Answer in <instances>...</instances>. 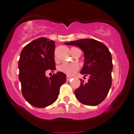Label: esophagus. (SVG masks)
Returning <instances> with one entry per match:
<instances>
[{
    "instance_id": "esophagus-1",
    "label": "esophagus",
    "mask_w": 134,
    "mask_h": 134,
    "mask_svg": "<svg viewBox=\"0 0 134 134\" xmlns=\"http://www.w3.org/2000/svg\"><path fill=\"white\" fill-rule=\"evenodd\" d=\"M71 79V77H69V76L67 77V81H69Z\"/></svg>"
}]
</instances>
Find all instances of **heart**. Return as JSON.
I'll return each instance as SVG.
<instances>
[{
    "instance_id": "1",
    "label": "heart",
    "mask_w": 134,
    "mask_h": 134,
    "mask_svg": "<svg viewBox=\"0 0 134 134\" xmlns=\"http://www.w3.org/2000/svg\"><path fill=\"white\" fill-rule=\"evenodd\" d=\"M58 69L68 76H73L79 70V66L75 63H64L59 66Z\"/></svg>"
}]
</instances>
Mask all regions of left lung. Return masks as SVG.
<instances>
[{"instance_id":"obj_1","label":"left lung","mask_w":134,"mask_h":134,"mask_svg":"<svg viewBox=\"0 0 134 134\" xmlns=\"http://www.w3.org/2000/svg\"><path fill=\"white\" fill-rule=\"evenodd\" d=\"M65 44L77 46L83 51L84 65L80 73L89 76L87 82L80 79V86L75 90L77 99L86 105L99 104L107 97L112 84L110 51L103 43L91 38L71 41Z\"/></svg>"}]
</instances>
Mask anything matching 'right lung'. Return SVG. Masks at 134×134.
I'll list each match as a JSON object with an SVG mask.
<instances>
[{"label":"right lung","mask_w":134,"mask_h":134,"mask_svg":"<svg viewBox=\"0 0 134 134\" xmlns=\"http://www.w3.org/2000/svg\"><path fill=\"white\" fill-rule=\"evenodd\" d=\"M54 48V41L39 38L21 52L18 65L22 94L35 107H46L55 102L66 81V75L60 71L50 77L45 75L47 70L56 69Z\"/></svg>","instance_id":"right-lung-1"}]
</instances>
